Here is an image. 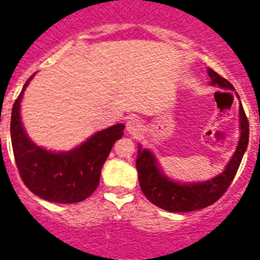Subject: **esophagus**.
<instances>
[{"label":"esophagus","instance_id":"34e87169","mask_svg":"<svg viewBox=\"0 0 260 260\" xmlns=\"http://www.w3.org/2000/svg\"><path fill=\"white\" fill-rule=\"evenodd\" d=\"M142 129V122L137 116H132V118L128 119L127 122V131L131 135H137L140 133V131Z\"/></svg>","mask_w":260,"mask_h":260}]
</instances>
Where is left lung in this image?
Instances as JSON below:
<instances>
[{"mask_svg": "<svg viewBox=\"0 0 260 260\" xmlns=\"http://www.w3.org/2000/svg\"><path fill=\"white\" fill-rule=\"evenodd\" d=\"M208 74L212 79V84L214 86H218L219 88L235 89L227 79L223 78L222 75L213 69H208ZM240 124H241V136H240L239 146L223 173L200 183L181 185L178 182L171 181L159 171L156 159L152 152L138 146L140 149L136 160V168L138 172L140 187L144 195L154 205L161 209L181 213L203 209L219 200L227 188L231 186V182L236 176L245 150L249 144V122L242 104H240Z\"/></svg>", "mask_w": 260, "mask_h": 260, "instance_id": "left-lung-1", "label": "left lung"}]
</instances>
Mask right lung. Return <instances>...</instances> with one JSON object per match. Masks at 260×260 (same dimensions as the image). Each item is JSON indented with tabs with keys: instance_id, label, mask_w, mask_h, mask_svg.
Segmentation results:
<instances>
[{
	"instance_id": "right-lung-1",
	"label": "right lung",
	"mask_w": 260,
	"mask_h": 260,
	"mask_svg": "<svg viewBox=\"0 0 260 260\" xmlns=\"http://www.w3.org/2000/svg\"><path fill=\"white\" fill-rule=\"evenodd\" d=\"M33 77V75H31ZM26 81L11 111V144L24 185L51 203L73 204L86 200L100 183L101 168L114 142L122 138L123 124L97 132L69 152H51L37 146L25 135L20 120V101Z\"/></svg>"
}]
</instances>
